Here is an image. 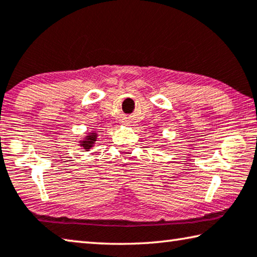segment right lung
Instances as JSON below:
<instances>
[{
  "label": "right lung",
  "instance_id": "add662e5",
  "mask_svg": "<svg viewBox=\"0 0 257 257\" xmlns=\"http://www.w3.org/2000/svg\"><path fill=\"white\" fill-rule=\"evenodd\" d=\"M96 141V136L95 135H90V136H87V140H85L83 143H82V146L83 149L85 150H89L91 148V145L93 144V142Z\"/></svg>",
  "mask_w": 257,
  "mask_h": 257
}]
</instances>
